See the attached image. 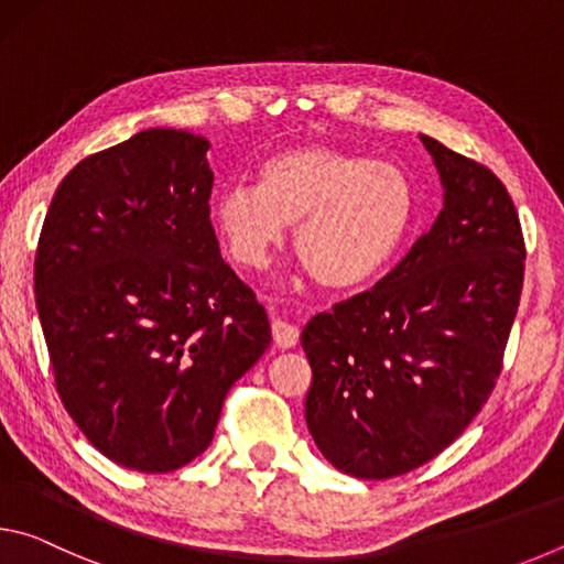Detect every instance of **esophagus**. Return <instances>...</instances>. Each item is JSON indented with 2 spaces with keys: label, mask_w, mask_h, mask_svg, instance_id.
Listing matches in <instances>:
<instances>
[{
  "label": "esophagus",
  "mask_w": 564,
  "mask_h": 564,
  "mask_svg": "<svg viewBox=\"0 0 564 564\" xmlns=\"http://www.w3.org/2000/svg\"><path fill=\"white\" fill-rule=\"evenodd\" d=\"M271 330H273L275 346H279V348H293L295 343H299V336H301V330L295 328L293 323L281 321V318H275L271 323Z\"/></svg>",
  "instance_id": "esophagus-1"
}]
</instances>
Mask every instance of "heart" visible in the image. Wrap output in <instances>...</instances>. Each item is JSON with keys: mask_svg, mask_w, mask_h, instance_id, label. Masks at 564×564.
Returning <instances> with one entry per match:
<instances>
[{"mask_svg": "<svg viewBox=\"0 0 564 564\" xmlns=\"http://www.w3.org/2000/svg\"><path fill=\"white\" fill-rule=\"evenodd\" d=\"M212 216L243 269H265L285 226H295V256L313 279L328 291H352L373 281L403 246L415 191L395 164L311 144L263 161L259 186L226 188Z\"/></svg>", "mask_w": 564, "mask_h": 564, "instance_id": "b5f03b06", "label": "heart"}]
</instances>
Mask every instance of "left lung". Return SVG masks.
<instances>
[{
    "instance_id": "8db88e82",
    "label": "left lung",
    "mask_w": 564,
    "mask_h": 564,
    "mask_svg": "<svg viewBox=\"0 0 564 564\" xmlns=\"http://www.w3.org/2000/svg\"><path fill=\"white\" fill-rule=\"evenodd\" d=\"M443 212L376 289L301 333L305 423L323 457L362 480L415 470L488 403L520 305L524 241L490 169L420 133Z\"/></svg>"
}]
</instances>
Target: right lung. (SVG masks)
Returning a JSON list of instances; mask_svg holds the SVG:
<instances>
[{
	"label": "right lung",
	"instance_id": "obj_1",
	"mask_svg": "<svg viewBox=\"0 0 564 564\" xmlns=\"http://www.w3.org/2000/svg\"><path fill=\"white\" fill-rule=\"evenodd\" d=\"M204 137L147 129L56 188L34 291L66 413L101 455L171 473L214 441L224 398L271 343L221 259Z\"/></svg>",
	"mask_w": 564,
	"mask_h": 564
}]
</instances>
